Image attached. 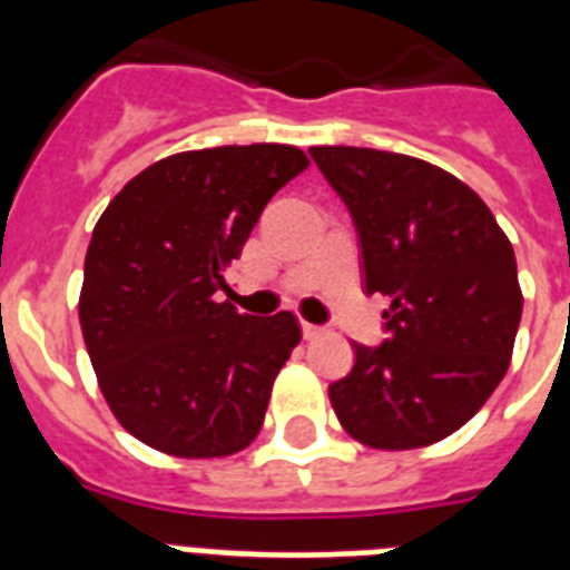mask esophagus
<instances>
[{
	"mask_svg": "<svg viewBox=\"0 0 570 570\" xmlns=\"http://www.w3.org/2000/svg\"><path fill=\"white\" fill-rule=\"evenodd\" d=\"M302 334H304V340H316L325 334V328H320V325H311V322H302Z\"/></svg>",
	"mask_w": 570,
	"mask_h": 570,
	"instance_id": "obj_1",
	"label": "esophagus"
}]
</instances>
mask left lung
I'll use <instances>...</instances> for the list:
<instances>
[{"label": "left lung", "instance_id": "obj_1", "mask_svg": "<svg viewBox=\"0 0 570 570\" xmlns=\"http://www.w3.org/2000/svg\"><path fill=\"white\" fill-rule=\"evenodd\" d=\"M361 239L366 295L390 298L387 340L355 343L328 387L340 425L373 450L459 432L509 370L523 295L512 242L476 191L414 156L311 147Z\"/></svg>", "mask_w": 570, "mask_h": 570}]
</instances>
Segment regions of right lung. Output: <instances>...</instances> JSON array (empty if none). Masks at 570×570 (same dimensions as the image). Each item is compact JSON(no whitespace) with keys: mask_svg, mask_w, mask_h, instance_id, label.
<instances>
[{"mask_svg":"<svg viewBox=\"0 0 570 570\" xmlns=\"http://www.w3.org/2000/svg\"><path fill=\"white\" fill-rule=\"evenodd\" d=\"M311 159L227 145L159 159L111 197L85 254L79 322L111 414L177 459L245 450L298 346L289 311L215 302L259 213Z\"/></svg>","mask_w":570,"mask_h":570,"instance_id":"1","label":"right lung"}]
</instances>
